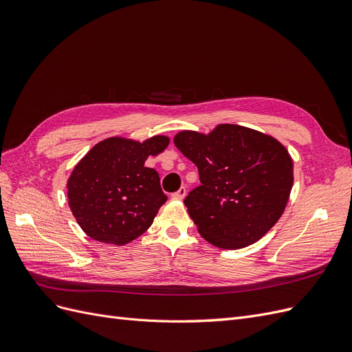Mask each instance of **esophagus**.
<instances>
[{
    "mask_svg": "<svg viewBox=\"0 0 352 352\" xmlns=\"http://www.w3.org/2000/svg\"><path fill=\"white\" fill-rule=\"evenodd\" d=\"M185 195H186V188H185V186H182L179 190H176V192L172 194V197H173L175 199H184Z\"/></svg>",
    "mask_w": 352,
    "mask_h": 352,
    "instance_id": "obj_1",
    "label": "esophagus"
}]
</instances>
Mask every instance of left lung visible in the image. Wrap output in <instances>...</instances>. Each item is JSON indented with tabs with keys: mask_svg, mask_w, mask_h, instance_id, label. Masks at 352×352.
<instances>
[{
	"mask_svg": "<svg viewBox=\"0 0 352 352\" xmlns=\"http://www.w3.org/2000/svg\"><path fill=\"white\" fill-rule=\"evenodd\" d=\"M175 145L199 173L185 198L202 238L238 250L263 238L283 214L294 184L292 158L274 138L238 124L208 135L179 132Z\"/></svg>",
	"mask_w": 352,
	"mask_h": 352,
	"instance_id": "left-lung-1",
	"label": "left lung"
}]
</instances>
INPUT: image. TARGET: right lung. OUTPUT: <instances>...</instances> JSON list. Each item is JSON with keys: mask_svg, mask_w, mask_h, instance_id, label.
<instances>
[{"mask_svg": "<svg viewBox=\"0 0 352 352\" xmlns=\"http://www.w3.org/2000/svg\"><path fill=\"white\" fill-rule=\"evenodd\" d=\"M168 138L144 142L109 138L95 145L67 180L69 207L79 226L95 241L124 245L153 225L167 197L145 160L158 155Z\"/></svg>", "mask_w": 352, "mask_h": 352, "instance_id": "obj_1", "label": "right lung"}]
</instances>
